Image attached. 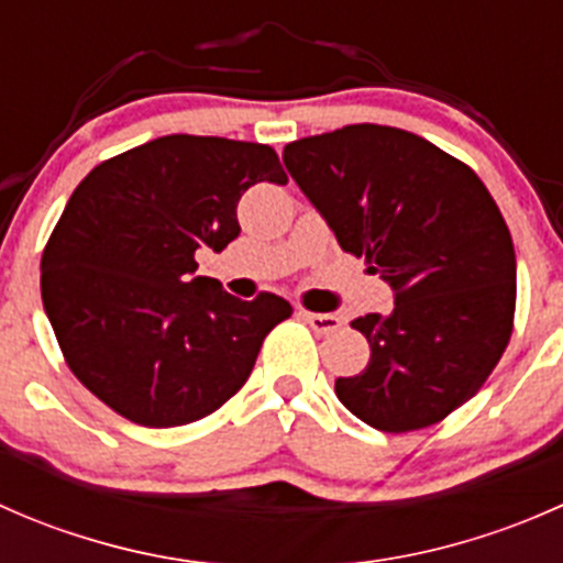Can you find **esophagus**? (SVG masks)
<instances>
[{"instance_id":"34e87169","label":"esophagus","mask_w":563,"mask_h":563,"mask_svg":"<svg viewBox=\"0 0 563 563\" xmlns=\"http://www.w3.org/2000/svg\"><path fill=\"white\" fill-rule=\"evenodd\" d=\"M302 318L305 323H310L316 334H332L340 327V318L332 313H308V310H302Z\"/></svg>"}]
</instances>
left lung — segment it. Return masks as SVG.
Returning <instances> with one entry per match:
<instances>
[{"mask_svg":"<svg viewBox=\"0 0 563 563\" xmlns=\"http://www.w3.org/2000/svg\"><path fill=\"white\" fill-rule=\"evenodd\" d=\"M283 163L345 253L395 288L389 316L351 327L371 343L338 400L384 433L422 430L482 389L515 327L512 234L482 179L430 141L345 124L286 144Z\"/></svg>","mask_w":563,"mask_h":563,"instance_id":"8db88e82","label":"left lung"}]
</instances>
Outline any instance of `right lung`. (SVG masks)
<instances>
[{
	"label": "right lung",
	"mask_w": 563,
	"mask_h": 563,
	"mask_svg": "<svg viewBox=\"0 0 563 563\" xmlns=\"http://www.w3.org/2000/svg\"><path fill=\"white\" fill-rule=\"evenodd\" d=\"M286 185L277 152L218 135H163L95 166L73 190L40 261V294L73 376L119 417L179 428L247 382L291 305L242 302L192 277L196 250L240 236L236 203Z\"/></svg>",
	"instance_id": "1"
}]
</instances>
